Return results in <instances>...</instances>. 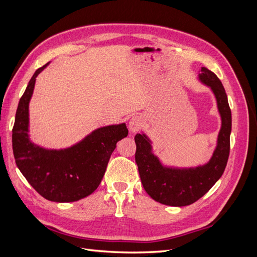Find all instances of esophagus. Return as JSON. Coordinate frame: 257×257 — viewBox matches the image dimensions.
<instances>
[{"instance_id":"esophagus-1","label":"esophagus","mask_w":257,"mask_h":257,"mask_svg":"<svg viewBox=\"0 0 257 257\" xmlns=\"http://www.w3.org/2000/svg\"><path fill=\"white\" fill-rule=\"evenodd\" d=\"M143 124H144V120H143L142 116L134 115L133 118H132L128 122V128H130L132 133H136V132H138L139 130L142 128Z\"/></svg>"}]
</instances>
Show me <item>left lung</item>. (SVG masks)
Here are the masks:
<instances>
[{
    "label": "left lung",
    "mask_w": 257,
    "mask_h": 257,
    "mask_svg": "<svg viewBox=\"0 0 257 257\" xmlns=\"http://www.w3.org/2000/svg\"><path fill=\"white\" fill-rule=\"evenodd\" d=\"M200 72L198 78L212 90L222 121L216 148L207 164L190 168L166 167L152 153L150 139L145 134L135 136V161L144 189L163 205L182 207L195 203L219 180L227 164L231 112L226 92L214 73L206 67H201Z\"/></svg>",
    "instance_id": "obj_1"
}]
</instances>
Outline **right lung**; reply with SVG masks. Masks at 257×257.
Returning a JSON list of instances; mask_svg holds the SVG:
<instances>
[{
  "label": "right lung",
  "instance_id": "add662e5",
  "mask_svg": "<svg viewBox=\"0 0 257 257\" xmlns=\"http://www.w3.org/2000/svg\"><path fill=\"white\" fill-rule=\"evenodd\" d=\"M48 64L36 69L19 100L13 151L21 174L40 195L57 203H71L97 189L116 143L126 137L128 131L125 123L99 127L78 144L61 150L44 149L30 142L29 103L37 75Z\"/></svg>",
  "mask_w": 257,
  "mask_h": 257
}]
</instances>
